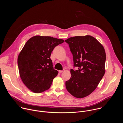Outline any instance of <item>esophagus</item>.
<instances>
[{"label": "esophagus", "mask_w": 123, "mask_h": 123, "mask_svg": "<svg viewBox=\"0 0 123 123\" xmlns=\"http://www.w3.org/2000/svg\"><path fill=\"white\" fill-rule=\"evenodd\" d=\"M65 71H64V70H63V71H59V73H63V72H64Z\"/></svg>", "instance_id": "obj_1"}]
</instances>
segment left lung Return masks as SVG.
Here are the masks:
<instances>
[{
    "instance_id": "1",
    "label": "left lung",
    "mask_w": 123,
    "mask_h": 123,
    "mask_svg": "<svg viewBox=\"0 0 123 123\" xmlns=\"http://www.w3.org/2000/svg\"><path fill=\"white\" fill-rule=\"evenodd\" d=\"M65 41L73 55L74 66L78 67L76 71L71 69L66 89L74 97L82 98L96 89L104 75L106 52L103 45L89 35L70 37Z\"/></svg>"
}]
</instances>
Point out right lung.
Segmentation results:
<instances>
[{"instance_id": "obj_1", "label": "right lung", "mask_w": 123, "mask_h": 123, "mask_svg": "<svg viewBox=\"0 0 123 123\" xmlns=\"http://www.w3.org/2000/svg\"><path fill=\"white\" fill-rule=\"evenodd\" d=\"M64 42L61 39L36 36L27 41L20 52L17 58L20 76L33 92L48 90L57 75L50 57L54 49Z\"/></svg>"}]
</instances>
